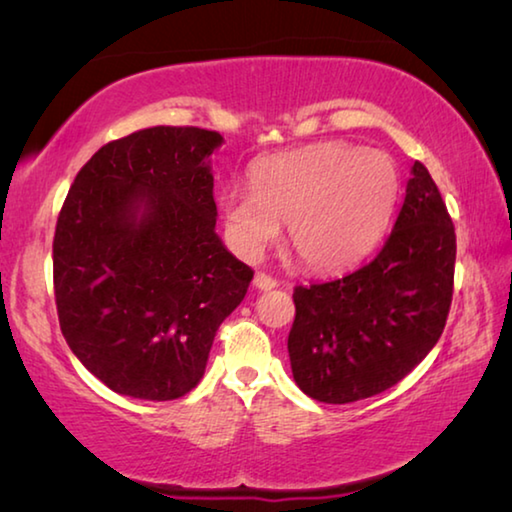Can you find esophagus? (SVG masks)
Segmentation results:
<instances>
[{"instance_id":"34e87169","label":"esophagus","mask_w":512,"mask_h":512,"mask_svg":"<svg viewBox=\"0 0 512 512\" xmlns=\"http://www.w3.org/2000/svg\"><path fill=\"white\" fill-rule=\"evenodd\" d=\"M253 284H255V289H259V291H271V289L277 287V280L271 275H266V273H257Z\"/></svg>"}]
</instances>
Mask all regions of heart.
<instances>
[{
	"instance_id": "obj_1",
	"label": "heart",
	"mask_w": 512,
	"mask_h": 512,
	"mask_svg": "<svg viewBox=\"0 0 512 512\" xmlns=\"http://www.w3.org/2000/svg\"><path fill=\"white\" fill-rule=\"evenodd\" d=\"M400 176L375 149L343 142L268 155L250 169V189L228 187L219 198L232 246L257 257L289 223V244L311 271L357 264L393 219Z\"/></svg>"
}]
</instances>
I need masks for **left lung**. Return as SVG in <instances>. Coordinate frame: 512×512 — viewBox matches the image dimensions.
<instances>
[{
  "label": "left lung",
  "instance_id": "left-lung-1",
  "mask_svg": "<svg viewBox=\"0 0 512 512\" xmlns=\"http://www.w3.org/2000/svg\"><path fill=\"white\" fill-rule=\"evenodd\" d=\"M454 262V223L427 167L415 162L379 255L348 275L293 291L289 359L300 391L350 404L409 375L445 329Z\"/></svg>",
  "mask_w": 512,
  "mask_h": 512
}]
</instances>
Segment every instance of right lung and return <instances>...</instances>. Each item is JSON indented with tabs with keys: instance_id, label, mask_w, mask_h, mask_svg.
Masks as SVG:
<instances>
[{
	"instance_id": "right-lung-1",
	"label": "right lung",
	"mask_w": 512,
	"mask_h": 512,
	"mask_svg": "<svg viewBox=\"0 0 512 512\" xmlns=\"http://www.w3.org/2000/svg\"><path fill=\"white\" fill-rule=\"evenodd\" d=\"M216 131L144 128L85 162L58 214L54 291L69 348L110 391L178 400L253 271L216 235Z\"/></svg>"
}]
</instances>
